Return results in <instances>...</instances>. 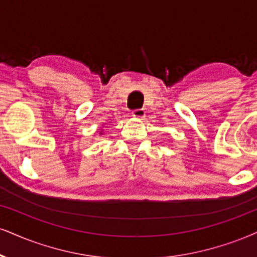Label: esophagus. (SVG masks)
Returning <instances> with one entry per match:
<instances>
[{
    "mask_svg": "<svg viewBox=\"0 0 257 257\" xmlns=\"http://www.w3.org/2000/svg\"><path fill=\"white\" fill-rule=\"evenodd\" d=\"M132 115L135 116V118H138V119H143L145 116V110L144 109H136L132 112Z\"/></svg>",
    "mask_w": 257,
    "mask_h": 257,
    "instance_id": "1",
    "label": "esophagus"
}]
</instances>
